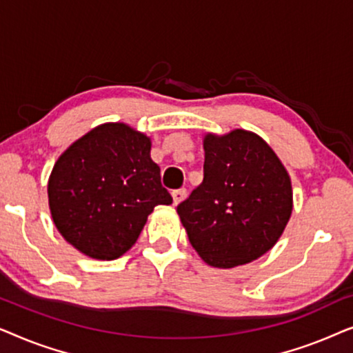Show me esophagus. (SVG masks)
<instances>
[{
    "label": "esophagus",
    "instance_id": "obj_1",
    "mask_svg": "<svg viewBox=\"0 0 353 353\" xmlns=\"http://www.w3.org/2000/svg\"><path fill=\"white\" fill-rule=\"evenodd\" d=\"M172 197H173V205H178L186 197V190H185V188H181V190L173 191Z\"/></svg>",
    "mask_w": 353,
    "mask_h": 353
}]
</instances>
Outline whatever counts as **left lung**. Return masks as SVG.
Instances as JSON below:
<instances>
[{"mask_svg":"<svg viewBox=\"0 0 353 353\" xmlns=\"http://www.w3.org/2000/svg\"><path fill=\"white\" fill-rule=\"evenodd\" d=\"M204 152V180L176 207L190 243L210 267L252 262L276 244L291 219V178L248 130L207 133Z\"/></svg>","mask_w":353,"mask_h":353,"instance_id":"8db88e82","label":"left lung"}]
</instances>
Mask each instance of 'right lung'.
I'll use <instances>...</instances> for the list:
<instances>
[{
	"mask_svg": "<svg viewBox=\"0 0 353 353\" xmlns=\"http://www.w3.org/2000/svg\"><path fill=\"white\" fill-rule=\"evenodd\" d=\"M48 199L62 238L98 260L123 255L154 207L172 204L151 139L125 123H103L72 143L52 167Z\"/></svg>",
	"mask_w": 353,
	"mask_h": 353,
	"instance_id": "add662e5",
	"label": "right lung"
}]
</instances>
